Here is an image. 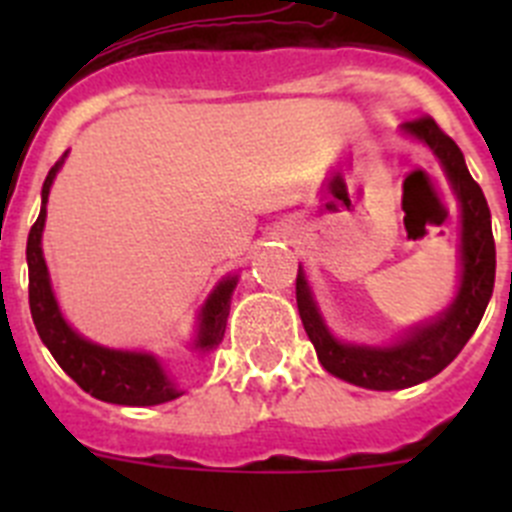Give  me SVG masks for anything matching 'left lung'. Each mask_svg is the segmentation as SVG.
Instances as JSON below:
<instances>
[{
    "label": "left lung",
    "instance_id": "8db88e82",
    "mask_svg": "<svg viewBox=\"0 0 512 512\" xmlns=\"http://www.w3.org/2000/svg\"><path fill=\"white\" fill-rule=\"evenodd\" d=\"M402 130L420 138L441 158L461 202V287L454 305L433 323L415 328L405 341L387 348L351 346L330 336L307 289L305 274L297 271V310L320 364L333 377L346 379L366 390H405L443 372L467 346L495 287V238L490 207L464 164V153L438 128L431 115L405 122Z\"/></svg>",
    "mask_w": 512,
    "mask_h": 512
}]
</instances>
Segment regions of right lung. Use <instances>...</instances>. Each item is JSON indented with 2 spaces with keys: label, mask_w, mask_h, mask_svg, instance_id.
Here are the masks:
<instances>
[{
  "label": "right lung",
  "mask_w": 512,
  "mask_h": 512,
  "mask_svg": "<svg viewBox=\"0 0 512 512\" xmlns=\"http://www.w3.org/2000/svg\"><path fill=\"white\" fill-rule=\"evenodd\" d=\"M63 158H66V153L58 158L45 176L43 207H40L38 220L27 235V274H30V287L27 289H30V312H33V323L38 328L40 341L48 346L63 372L97 400L133 405V408H148V405L174 400V397H179V392L166 379L164 369L153 356L97 346V343L74 333L61 318V310H58L56 297H53L51 279H48L43 248H40V235H43L45 225V202H48V192H51V184L56 179V171L61 169ZM235 282H238L235 277L223 279L202 307L200 338H197V348H202V351H210L223 341Z\"/></svg>",
  "instance_id": "obj_1"
}]
</instances>
